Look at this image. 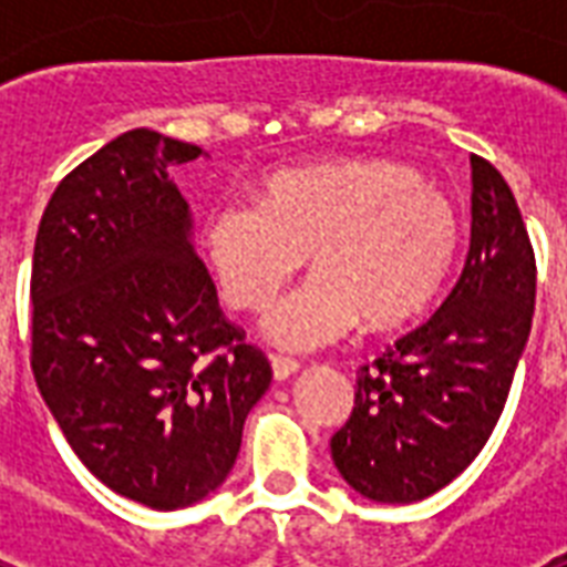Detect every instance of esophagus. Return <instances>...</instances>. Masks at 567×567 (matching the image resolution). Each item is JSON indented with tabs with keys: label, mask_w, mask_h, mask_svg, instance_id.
Returning <instances> with one entry per match:
<instances>
[{
	"label": "esophagus",
	"mask_w": 567,
	"mask_h": 567,
	"mask_svg": "<svg viewBox=\"0 0 567 567\" xmlns=\"http://www.w3.org/2000/svg\"><path fill=\"white\" fill-rule=\"evenodd\" d=\"M270 368H274V377L282 382V379L293 377V373L300 371V362H293L288 355H274V359H270Z\"/></svg>",
	"instance_id": "obj_1"
}]
</instances>
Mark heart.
<instances>
[{
  "mask_svg": "<svg viewBox=\"0 0 567 567\" xmlns=\"http://www.w3.org/2000/svg\"><path fill=\"white\" fill-rule=\"evenodd\" d=\"M456 205L391 158L276 173L258 196H226L205 220V249L231 309H265L279 285L315 274L265 318L285 350H318L350 332L396 329L426 311L456 261Z\"/></svg>",
  "mask_w": 567,
  "mask_h": 567,
  "instance_id": "heart-1",
  "label": "heart"
}]
</instances>
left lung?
<instances>
[{"label":"left lung","instance_id":"1","mask_svg":"<svg viewBox=\"0 0 567 567\" xmlns=\"http://www.w3.org/2000/svg\"><path fill=\"white\" fill-rule=\"evenodd\" d=\"M471 249L426 323L355 377L332 462L377 503L430 497L465 471L501 421L536 309V256L501 171L471 155Z\"/></svg>","mask_w":567,"mask_h":567}]
</instances>
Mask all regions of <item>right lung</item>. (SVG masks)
Wrapping results in <instances>:
<instances>
[{"label":"right lung","instance_id":"1","mask_svg":"<svg viewBox=\"0 0 567 567\" xmlns=\"http://www.w3.org/2000/svg\"><path fill=\"white\" fill-rule=\"evenodd\" d=\"M203 150L132 128L70 171L31 258V373L111 492L182 509L229 476L274 371L226 320L171 167Z\"/></svg>","mask_w":567,"mask_h":567}]
</instances>
